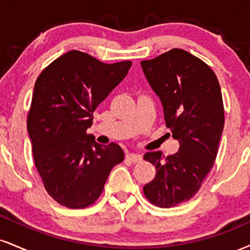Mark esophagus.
Wrapping results in <instances>:
<instances>
[{
    "mask_svg": "<svg viewBox=\"0 0 250 250\" xmlns=\"http://www.w3.org/2000/svg\"><path fill=\"white\" fill-rule=\"evenodd\" d=\"M127 159H129L130 162H133V163H138V162L142 161V156L140 154H128Z\"/></svg>",
    "mask_w": 250,
    "mask_h": 250,
    "instance_id": "34e87169",
    "label": "esophagus"
}]
</instances>
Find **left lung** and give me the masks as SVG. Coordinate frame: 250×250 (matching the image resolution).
Listing matches in <instances>:
<instances>
[{
  "mask_svg": "<svg viewBox=\"0 0 250 250\" xmlns=\"http://www.w3.org/2000/svg\"><path fill=\"white\" fill-rule=\"evenodd\" d=\"M141 66L179 142L178 152L167 158L162 151L144 155L156 167L144 194L167 208L190 200L214 164L225 123L221 89L211 67L185 50L172 49Z\"/></svg>",
  "mask_w": 250,
  "mask_h": 250,
  "instance_id": "8db88e82",
  "label": "left lung"
}]
</instances>
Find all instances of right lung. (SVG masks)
<instances>
[{
	"instance_id": "right-lung-1",
	"label": "right lung",
	"mask_w": 250,
	"mask_h": 250,
	"mask_svg": "<svg viewBox=\"0 0 250 250\" xmlns=\"http://www.w3.org/2000/svg\"><path fill=\"white\" fill-rule=\"evenodd\" d=\"M130 66L129 60L104 64L73 50L51 62L36 80L28 133L45 190L60 205H91L113 167L125 159L119 144L101 146L86 130L93 125V112Z\"/></svg>"
}]
</instances>
